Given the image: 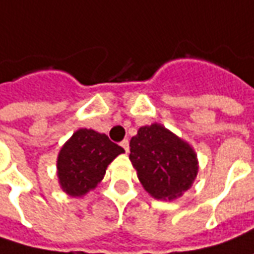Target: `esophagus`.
I'll return each instance as SVG.
<instances>
[{"instance_id":"esophagus-1","label":"esophagus","mask_w":254,"mask_h":254,"mask_svg":"<svg viewBox=\"0 0 254 254\" xmlns=\"http://www.w3.org/2000/svg\"><path fill=\"white\" fill-rule=\"evenodd\" d=\"M121 146L124 147V150H125L127 153H129V140H127V139H124V140L121 142Z\"/></svg>"}]
</instances>
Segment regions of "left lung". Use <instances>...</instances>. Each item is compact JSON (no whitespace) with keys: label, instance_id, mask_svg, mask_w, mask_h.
<instances>
[{"label":"left lung","instance_id":"obj_1","mask_svg":"<svg viewBox=\"0 0 254 254\" xmlns=\"http://www.w3.org/2000/svg\"><path fill=\"white\" fill-rule=\"evenodd\" d=\"M129 159L143 188L156 199H174L192 186L198 173L194 149L159 124L139 127Z\"/></svg>","mask_w":254,"mask_h":254}]
</instances>
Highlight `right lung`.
Returning a JSON list of instances; mask_svg holds the SVG:
<instances>
[{"mask_svg": "<svg viewBox=\"0 0 254 254\" xmlns=\"http://www.w3.org/2000/svg\"><path fill=\"white\" fill-rule=\"evenodd\" d=\"M125 150L110 137L92 129H78L63 144L57 157V177L62 190L71 197H81L94 190L105 170Z\"/></svg>", "mask_w": 254, "mask_h": 254, "instance_id": "right-lung-1", "label": "right lung"}]
</instances>
